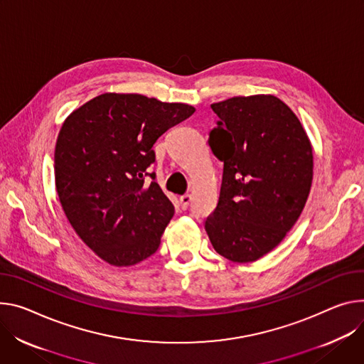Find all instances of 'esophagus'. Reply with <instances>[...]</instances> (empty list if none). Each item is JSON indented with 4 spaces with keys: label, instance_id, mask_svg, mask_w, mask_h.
<instances>
[{
    "label": "esophagus",
    "instance_id": "34e87169",
    "mask_svg": "<svg viewBox=\"0 0 364 364\" xmlns=\"http://www.w3.org/2000/svg\"><path fill=\"white\" fill-rule=\"evenodd\" d=\"M190 200H191V196H190V194H183V196H180V205H181L183 209H187V208H188Z\"/></svg>",
    "mask_w": 364,
    "mask_h": 364
}]
</instances>
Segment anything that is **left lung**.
I'll return each instance as SVG.
<instances>
[{
	"label": "left lung",
	"instance_id": "obj_1",
	"mask_svg": "<svg viewBox=\"0 0 364 364\" xmlns=\"http://www.w3.org/2000/svg\"><path fill=\"white\" fill-rule=\"evenodd\" d=\"M209 146L223 162L219 200L205 229L218 254L252 262L274 250L299 219L314 178L301 120L272 94L213 103Z\"/></svg>",
	"mask_w": 364,
	"mask_h": 364
}]
</instances>
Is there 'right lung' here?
<instances>
[{
    "mask_svg": "<svg viewBox=\"0 0 364 364\" xmlns=\"http://www.w3.org/2000/svg\"><path fill=\"white\" fill-rule=\"evenodd\" d=\"M196 109L142 94L105 92L75 109L59 130L55 186L82 242L114 267H130L161 244L174 206L145 183L156 139Z\"/></svg>",
    "mask_w": 364,
    "mask_h": 364,
    "instance_id": "add662e5",
    "label": "right lung"
}]
</instances>
